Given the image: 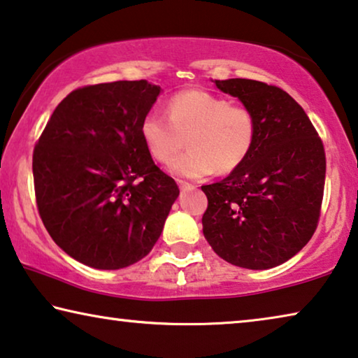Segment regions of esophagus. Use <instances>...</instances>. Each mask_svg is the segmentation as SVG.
<instances>
[{
    "label": "esophagus",
    "mask_w": 358,
    "mask_h": 358,
    "mask_svg": "<svg viewBox=\"0 0 358 358\" xmlns=\"http://www.w3.org/2000/svg\"><path fill=\"white\" fill-rule=\"evenodd\" d=\"M178 186H180V189H183V191H186V189H194V185L186 183V181H178Z\"/></svg>",
    "instance_id": "34e87169"
}]
</instances>
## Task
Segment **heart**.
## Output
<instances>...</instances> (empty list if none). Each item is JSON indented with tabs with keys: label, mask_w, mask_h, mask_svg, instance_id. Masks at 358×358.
Segmentation results:
<instances>
[{
	"label": "heart",
	"mask_w": 358,
	"mask_h": 358,
	"mask_svg": "<svg viewBox=\"0 0 358 358\" xmlns=\"http://www.w3.org/2000/svg\"><path fill=\"white\" fill-rule=\"evenodd\" d=\"M167 117L148 112L141 122V136L157 162L170 165L178 177L204 178L238 169L252 151L257 120L244 106H233L223 96L204 90H186L167 101Z\"/></svg>",
	"instance_id": "heart-1"
}]
</instances>
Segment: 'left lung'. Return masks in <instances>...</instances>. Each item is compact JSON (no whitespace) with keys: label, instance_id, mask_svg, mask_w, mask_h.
Returning <instances> with one entry per match:
<instances>
[{"label":"left lung","instance_id":"8db88e82","mask_svg":"<svg viewBox=\"0 0 358 358\" xmlns=\"http://www.w3.org/2000/svg\"><path fill=\"white\" fill-rule=\"evenodd\" d=\"M252 110L250 154L218 183L202 186V233L223 260L250 270L285 264L310 241L322 209L327 157L306 110L281 88L257 80H215Z\"/></svg>","mask_w":358,"mask_h":358}]
</instances>
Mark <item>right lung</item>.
<instances>
[{
  "instance_id": "obj_1",
  "label": "right lung",
  "mask_w": 358,
  "mask_h": 358,
  "mask_svg": "<svg viewBox=\"0 0 358 358\" xmlns=\"http://www.w3.org/2000/svg\"><path fill=\"white\" fill-rule=\"evenodd\" d=\"M161 87L120 80L73 90L34 149L43 225L64 252L98 270H119L151 252L180 194L154 164L141 122Z\"/></svg>"
}]
</instances>
